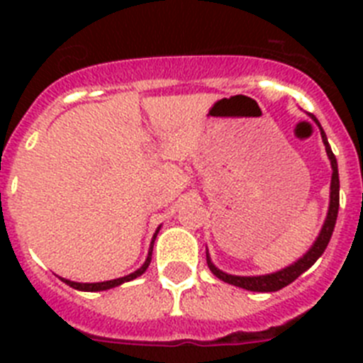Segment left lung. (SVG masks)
<instances>
[{"instance_id": "obj_1", "label": "left lung", "mask_w": 363, "mask_h": 363, "mask_svg": "<svg viewBox=\"0 0 363 363\" xmlns=\"http://www.w3.org/2000/svg\"><path fill=\"white\" fill-rule=\"evenodd\" d=\"M316 125L320 127V133H322V140L323 145H325V152L331 160V167H333V176H331V201H329V213H327L325 223H323L322 230H320L318 238L316 242L313 243L309 251L306 255L301 256L300 259H296L293 265L289 267L281 269V271L271 272V274H262V277H234V274H227V272L220 271L218 267H214V264L211 262L209 252H207V265H209L211 272H213L214 277L220 278L221 281H225V284L236 285V287H242V289L247 291H256V293H274V291H280L284 287H287L289 284H293L298 277H300L301 272H306L311 265L323 255L325 251L327 243L331 240L333 230H335L336 225V216H338V207H340V178H338V163H336L335 154H333L331 147H329V142H327V136L323 133L322 125L318 123V120L311 114Z\"/></svg>"}]
</instances>
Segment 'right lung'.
Here are the masks:
<instances>
[{
  "mask_svg": "<svg viewBox=\"0 0 363 363\" xmlns=\"http://www.w3.org/2000/svg\"><path fill=\"white\" fill-rule=\"evenodd\" d=\"M158 230H160V227H158ZM158 230L154 233V238H152V242H150L149 256H147L145 264H143L142 267L138 269V271H134V272H130V274H127V277L116 278V280H108V281H98V284H78V281H70V280H65V278H62V280L65 281L67 285H70L72 289L89 291V293H96V291H107V289H112V287H118V285L125 284V281H130V280H134V278L142 277V274L147 271V267H149V264H150V256H152V245H154V240H156V234H158Z\"/></svg>",
  "mask_w": 363,
  "mask_h": 363,
  "instance_id": "add662e5",
  "label": "right lung"
}]
</instances>
